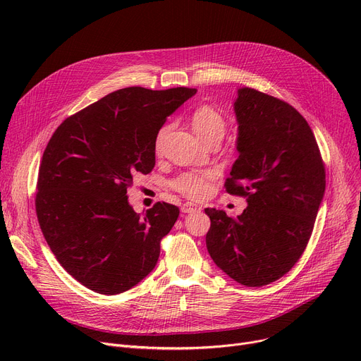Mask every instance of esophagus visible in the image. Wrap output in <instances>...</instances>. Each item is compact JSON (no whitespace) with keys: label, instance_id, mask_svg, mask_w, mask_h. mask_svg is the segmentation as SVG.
<instances>
[{"label":"esophagus","instance_id":"esophagus-1","mask_svg":"<svg viewBox=\"0 0 361 361\" xmlns=\"http://www.w3.org/2000/svg\"><path fill=\"white\" fill-rule=\"evenodd\" d=\"M202 211V206L199 204H195L192 202H185L183 206H181V212L183 214H193V212H200Z\"/></svg>","mask_w":361,"mask_h":361}]
</instances>
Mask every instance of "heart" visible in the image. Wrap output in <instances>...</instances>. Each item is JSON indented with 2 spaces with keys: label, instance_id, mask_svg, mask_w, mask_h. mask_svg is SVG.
Masks as SVG:
<instances>
[{
  "label": "heart",
  "instance_id": "heart-1",
  "mask_svg": "<svg viewBox=\"0 0 361 361\" xmlns=\"http://www.w3.org/2000/svg\"><path fill=\"white\" fill-rule=\"evenodd\" d=\"M190 123L196 135L203 140H221L226 130V120L212 105H199L190 116ZM169 131V126L161 127L157 135L155 146L161 147L162 140L165 139L166 133ZM218 177L216 169H193L184 171L176 178L169 181V185L173 190L181 193L188 199H202L211 192L212 181Z\"/></svg>",
  "mask_w": 361,
  "mask_h": 361
}]
</instances>
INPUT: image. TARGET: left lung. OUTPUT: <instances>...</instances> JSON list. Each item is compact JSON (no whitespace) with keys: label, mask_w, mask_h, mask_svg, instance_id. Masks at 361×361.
Returning <instances> with one entry per match:
<instances>
[{"label":"left lung","mask_w":361,"mask_h":361,"mask_svg":"<svg viewBox=\"0 0 361 361\" xmlns=\"http://www.w3.org/2000/svg\"><path fill=\"white\" fill-rule=\"evenodd\" d=\"M234 111L240 155L225 190L249 204L237 218L206 207V247L230 278L263 287L305 252L325 195V164L310 126L290 104L243 87Z\"/></svg>","instance_id":"left-lung-1"}]
</instances>
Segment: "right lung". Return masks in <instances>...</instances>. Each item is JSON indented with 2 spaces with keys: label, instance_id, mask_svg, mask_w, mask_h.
Returning <instances> with one entry per match:
<instances>
[{
  "label": "right lung",
  "instance_id": "right-lung-1",
  "mask_svg": "<svg viewBox=\"0 0 361 361\" xmlns=\"http://www.w3.org/2000/svg\"><path fill=\"white\" fill-rule=\"evenodd\" d=\"M196 92L120 89L54 131L37 176L36 215L56 260L86 288L120 294L155 268L180 211L158 202L136 214L127 188L154 169L158 131Z\"/></svg>",
  "mask_w": 361,
  "mask_h": 361
}]
</instances>
